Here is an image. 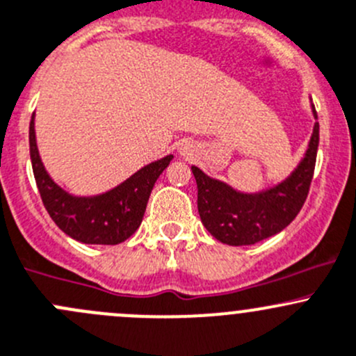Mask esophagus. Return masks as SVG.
<instances>
[{
  "mask_svg": "<svg viewBox=\"0 0 356 356\" xmlns=\"http://www.w3.org/2000/svg\"><path fill=\"white\" fill-rule=\"evenodd\" d=\"M183 152H186V150H185V149H183Z\"/></svg>",
  "mask_w": 356,
  "mask_h": 356,
  "instance_id": "esophagus-1",
  "label": "esophagus"
}]
</instances>
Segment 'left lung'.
<instances>
[{"label": "left lung", "mask_w": 356, "mask_h": 356, "mask_svg": "<svg viewBox=\"0 0 356 356\" xmlns=\"http://www.w3.org/2000/svg\"><path fill=\"white\" fill-rule=\"evenodd\" d=\"M313 115L316 118L315 107ZM318 149V122H315L308 150L286 181L259 193H241L220 179L209 178L192 166L197 181V207L206 230L228 245H251L282 232L301 211Z\"/></svg>", "instance_id": "1"}]
</instances>
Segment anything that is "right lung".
Returning a JSON list of instances; mask_svg holds the SVG:
<instances>
[{"instance_id":"add662e5","label":"right lung","mask_w":356,"mask_h":356,"mask_svg":"<svg viewBox=\"0 0 356 356\" xmlns=\"http://www.w3.org/2000/svg\"><path fill=\"white\" fill-rule=\"evenodd\" d=\"M29 149L34 178L41 200L63 234L83 244L115 245L131 237L145 214L150 192L173 156L147 164L133 177L108 192L95 197H76L58 186L41 163L34 135V115L29 124Z\"/></svg>"}]
</instances>
